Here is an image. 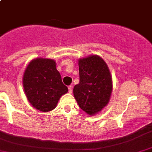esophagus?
<instances>
[{
	"label": "esophagus",
	"mask_w": 152,
	"mask_h": 152,
	"mask_svg": "<svg viewBox=\"0 0 152 152\" xmlns=\"http://www.w3.org/2000/svg\"><path fill=\"white\" fill-rule=\"evenodd\" d=\"M68 88H69V93H72V85L69 86V87H68Z\"/></svg>",
	"instance_id": "34e87169"
}]
</instances>
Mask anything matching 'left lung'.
Wrapping results in <instances>:
<instances>
[{
  "mask_svg": "<svg viewBox=\"0 0 152 152\" xmlns=\"http://www.w3.org/2000/svg\"><path fill=\"white\" fill-rule=\"evenodd\" d=\"M80 82L73 89L79 107L94 115L108 105L112 91V78L105 61L97 55L78 60Z\"/></svg>",
  "mask_w": 152,
  "mask_h": 152,
  "instance_id": "1",
  "label": "left lung"
}]
</instances>
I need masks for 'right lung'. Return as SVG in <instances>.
I'll return each instance as SVG.
<instances>
[{"label":"right lung","instance_id":"obj_1","mask_svg":"<svg viewBox=\"0 0 152 152\" xmlns=\"http://www.w3.org/2000/svg\"><path fill=\"white\" fill-rule=\"evenodd\" d=\"M56 67L53 59L37 58L29 62L23 75L22 83L28 100L43 112L54 109L59 98L69 91Z\"/></svg>","mask_w":152,"mask_h":152}]
</instances>
